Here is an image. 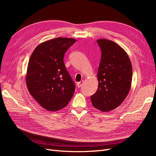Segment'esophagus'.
I'll use <instances>...</instances> for the list:
<instances>
[{"mask_svg": "<svg viewBox=\"0 0 156 156\" xmlns=\"http://www.w3.org/2000/svg\"><path fill=\"white\" fill-rule=\"evenodd\" d=\"M83 84V81H80V82L77 83V87H78V88H80V87H82Z\"/></svg>", "mask_w": 156, "mask_h": 156, "instance_id": "34e87169", "label": "esophagus"}]
</instances>
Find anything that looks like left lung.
Returning <instances> with one entry per match:
<instances>
[{
  "mask_svg": "<svg viewBox=\"0 0 156 156\" xmlns=\"http://www.w3.org/2000/svg\"><path fill=\"white\" fill-rule=\"evenodd\" d=\"M101 58L97 74L98 88L91 96L92 105L103 112L117 108L129 92L133 71L125 50L107 39L97 40Z\"/></svg>",
  "mask_w": 156,
  "mask_h": 156,
  "instance_id": "obj_1",
  "label": "left lung"
}]
</instances>
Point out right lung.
<instances>
[{"label": "right lung", "mask_w": 156, "mask_h": 156, "mask_svg": "<svg viewBox=\"0 0 156 156\" xmlns=\"http://www.w3.org/2000/svg\"><path fill=\"white\" fill-rule=\"evenodd\" d=\"M76 40L56 37L37 45L28 64L26 84L31 96L45 109L57 111L66 106L75 86L66 68L64 56Z\"/></svg>", "instance_id": "add662e5"}]
</instances>
